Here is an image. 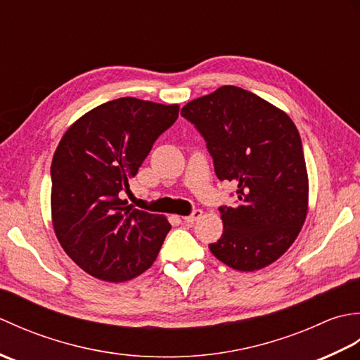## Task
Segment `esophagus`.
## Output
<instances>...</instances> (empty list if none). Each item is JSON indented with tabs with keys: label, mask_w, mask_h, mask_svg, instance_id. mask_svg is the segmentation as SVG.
Segmentation results:
<instances>
[{
	"label": "esophagus",
	"mask_w": 360,
	"mask_h": 360,
	"mask_svg": "<svg viewBox=\"0 0 360 360\" xmlns=\"http://www.w3.org/2000/svg\"><path fill=\"white\" fill-rule=\"evenodd\" d=\"M202 217V210H195L192 215H188V217H182V219L186 221V223H195V221H198Z\"/></svg>",
	"instance_id": "esophagus-1"
}]
</instances>
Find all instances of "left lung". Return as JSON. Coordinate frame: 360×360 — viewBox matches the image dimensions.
<instances>
[{"mask_svg":"<svg viewBox=\"0 0 360 360\" xmlns=\"http://www.w3.org/2000/svg\"><path fill=\"white\" fill-rule=\"evenodd\" d=\"M181 116L202 134L217 176L238 195L233 207H219L224 231L210 252L241 272L277 262L308 215V170L292 119L232 85L188 102Z\"/></svg>","mask_w":360,"mask_h":360,"instance_id":"1","label":"left lung"}]
</instances>
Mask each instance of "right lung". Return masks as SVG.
Segmentation results:
<instances>
[{
    "instance_id": "1",
    "label": "right lung",
    "mask_w": 360,
    "mask_h": 360,
    "mask_svg": "<svg viewBox=\"0 0 360 360\" xmlns=\"http://www.w3.org/2000/svg\"><path fill=\"white\" fill-rule=\"evenodd\" d=\"M179 105L120 97L66 129L51 165V215L60 246L80 269L128 281L155 262L172 226L164 215L120 200Z\"/></svg>"
}]
</instances>
